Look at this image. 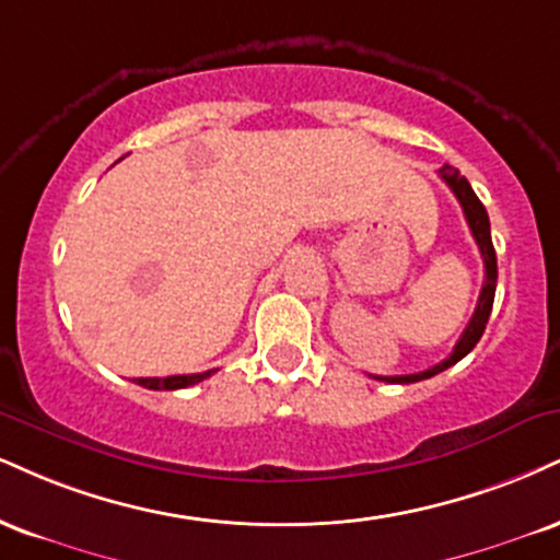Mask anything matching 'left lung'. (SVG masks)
Segmentation results:
<instances>
[{
    "label": "left lung",
    "instance_id": "obj_1",
    "mask_svg": "<svg viewBox=\"0 0 560 560\" xmlns=\"http://www.w3.org/2000/svg\"><path fill=\"white\" fill-rule=\"evenodd\" d=\"M441 174L443 182L451 187V192L456 195V200H459L462 208H464V215H467V224H469V232H472V237L477 242V247H480V255H482V262H485V281H482V289H480V300H477V307H475V315L469 318L467 328H464V334L459 336V341H456L454 352H451L446 360L438 362V365L422 370V373H412V375H373L375 381H386V383H417V381H425V378H433V375L443 373V370L456 365V362L462 360V357H467L472 352L477 341H480V336L485 331V326H488V318H490V310H493V300H495V281H498V262H495V247H493V240H490V219H488V211H485V206L480 203V198H477L472 185H469L467 179L462 177L459 172L454 170V166H443V170H438Z\"/></svg>",
    "mask_w": 560,
    "mask_h": 560
}]
</instances>
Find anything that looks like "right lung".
<instances>
[{
    "instance_id": "right-lung-1",
    "label": "right lung",
    "mask_w": 560,
    "mask_h": 560,
    "mask_svg": "<svg viewBox=\"0 0 560 560\" xmlns=\"http://www.w3.org/2000/svg\"><path fill=\"white\" fill-rule=\"evenodd\" d=\"M215 370H206V373H192V375H166V378H135V383L151 390H177L195 386V383L211 378Z\"/></svg>"
}]
</instances>
